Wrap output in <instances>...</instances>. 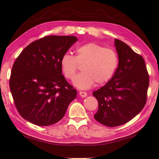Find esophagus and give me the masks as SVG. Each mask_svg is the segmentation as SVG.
<instances>
[{
	"mask_svg": "<svg viewBox=\"0 0 159 159\" xmlns=\"http://www.w3.org/2000/svg\"><path fill=\"white\" fill-rule=\"evenodd\" d=\"M79 95H80V97H81V98H85V97L88 95V94L86 92H83V91H80Z\"/></svg>",
	"mask_w": 159,
	"mask_h": 159,
	"instance_id": "34e87169",
	"label": "esophagus"
}]
</instances>
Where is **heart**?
Wrapping results in <instances>:
<instances>
[{
    "label": "heart",
    "mask_w": 159,
    "mask_h": 159,
    "mask_svg": "<svg viewBox=\"0 0 159 159\" xmlns=\"http://www.w3.org/2000/svg\"><path fill=\"white\" fill-rule=\"evenodd\" d=\"M118 56L114 50L88 43L78 47L76 55L66 53L60 60V66L64 76L73 79L79 64H83V72L74 80V85L80 90L92 87L95 82L103 84L111 79L118 66Z\"/></svg>",
    "instance_id": "b5f03b06"
}]
</instances>
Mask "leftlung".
I'll return each mask as SVG.
<instances>
[{"instance_id": "1", "label": "left lung", "mask_w": 159, "mask_h": 159, "mask_svg": "<svg viewBox=\"0 0 159 159\" xmlns=\"http://www.w3.org/2000/svg\"><path fill=\"white\" fill-rule=\"evenodd\" d=\"M118 65L103 87L94 91L98 111L94 118L108 127L125 124L136 116L146 104L149 75L142 56L127 44L114 39Z\"/></svg>"}]
</instances>
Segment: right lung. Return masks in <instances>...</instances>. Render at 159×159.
<instances>
[{
  "instance_id": "add662e5",
  "label": "right lung",
  "mask_w": 159,
  "mask_h": 159,
  "mask_svg": "<svg viewBox=\"0 0 159 159\" xmlns=\"http://www.w3.org/2000/svg\"><path fill=\"white\" fill-rule=\"evenodd\" d=\"M78 41L74 36H48L29 44L13 64L10 89L21 116L48 126L64 117L77 91L63 76L60 60Z\"/></svg>"
}]
</instances>
